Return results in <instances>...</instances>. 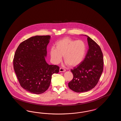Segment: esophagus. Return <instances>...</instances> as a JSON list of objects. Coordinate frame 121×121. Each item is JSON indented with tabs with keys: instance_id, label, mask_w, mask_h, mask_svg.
Returning <instances> with one entry per match:
<instances>
[{
	"instance_id": "obj_1",
	"label": "esophagus",
	"mask_w": 121,
	"mask_h": 121,
	"mask_svg": "<svg viewBox=\"0 0 121 121\" xmlns=\"http://www.w3.org/2000/svg\"><path fill=\"white\" fill-rule=\"evenodd\" d=\"M65 71H66V70L63 68H60L59 69V72H65Z\"/></svg>"
}]
</instances>
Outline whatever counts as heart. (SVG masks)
Here are the masks:
<instances>
[{"mask_svg":"<svg viewBox=\"0 0 121 121\" xmlns=\"http://www.w3.org/2000/svg\"><path fill=\"white\" fill-rule=\"evenodd\" d=\"M56 48L52 47L50 55L52 62L59 63L63 56L66 64L71 67H75L81 63L86 55V46L83 40H76L69 37H65L58 41Z\"/></svg>","mask_w":121,"mask_h":121,"instance_id":"1","label":"heart"}]
</instances>
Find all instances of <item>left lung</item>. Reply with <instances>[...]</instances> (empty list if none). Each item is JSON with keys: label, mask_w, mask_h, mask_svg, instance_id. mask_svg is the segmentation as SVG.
<instances>
[{"label": "left lung", "mask_w": 121, "mask_h": 121, "mask_svg": "<svg viewBox=\"0 0 121 121\" xmlns=\"http://www.w3.org/2000/svg\"><path fill=\"white\" fill-rule=\"evenodd\" d=\"M89 49L85 58L77 67L71 70L73 79L68 85L77 92H87L96 86L104 70V57L100 46L87 36Z\"/></svg>", "instance_id": "obj_1"}]
</instances>
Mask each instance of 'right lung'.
I'll list each match as a JSON object with an SVG mask.
<instances>
[{
	"instance_id": "right-lung-1",
	"label": "right lung",
	"mask_w": 121,
	"mask_h": 121,
	"mask_svg": "<svg viewBox=\"0 0 121 121\" xmlns=\"http://www.w3.org/2000/svg\"><path fill=\"white\" fill-rule=\"evenodd\" d=\"M50 36H35L18 46L13 60V69L20 86L29 92L40 94L50 85L52 75L59 67L46 63L47 46Z\"/></svg>"
}]
</instances>
